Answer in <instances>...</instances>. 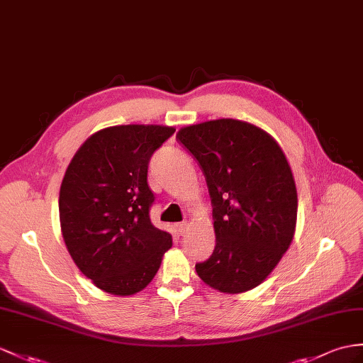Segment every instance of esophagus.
<instances>
[{"label":"esophagus","mask_w":363,"mask_h":363,"mask_svg":"<svg viewBox=\"0 0 363 363\" xmlns=\"http://www.w3.org/2000/svg\"><path fill=\"white\" fill-rule=\"evenodd\" d=\"M188 229H189V223H188V222H182V223L177 225V231H179L182 235H183L184 233H186Z\"/></svg>","instance_id":"34e87169"}]
</instances>
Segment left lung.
Listing matches in <instances>:
<instances>
[{"instance_id":"8db88e82","label":"left lung","mask_w":363,"mask_h":363,"mask_svg":"<svg viewBox=\"0 0 363 363\" xmlns=\"http://www.w3.org/2000/svg\"><path fill=\"white\" fill-rule=\"evenodd\" d=\"M177 138L206 177L216 248L196 264L225 294L259 286L288 251L297 223V189L286 155L267 130L218 118L184 126Z\"/></svg>"}]
</instances>
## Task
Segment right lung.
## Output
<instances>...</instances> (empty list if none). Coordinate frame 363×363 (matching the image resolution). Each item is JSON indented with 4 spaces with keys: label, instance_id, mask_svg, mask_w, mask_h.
<instances>
[{
    "label": "right lung",
    "instance_id": "obj_1",
    "mask_svg": "<svg viewBox=\"0 0 363 363\" xmlns=\"http://www.w3.org/2000/svg\"><path fill=\"white\" fill-rule=\"evenodd\" d=\"M172 126L121 125L96 130L78 147L60 188V225L70 257L113 296L145 289L172 235L149 217L154 194L147 164Z\"/></svg>",
    "mask_w": 363,
    "mask_h": 363
}]
</instances>
